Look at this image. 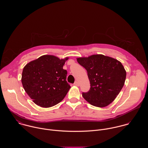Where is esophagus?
Here are the masks:
<instances>
[{
    "label": "esophagus",
    "instance_id": "34e87169",
    "mask_svg": "<svg viewBox=\"0 0 148 148\" xmlns=\"http://www.w3.org/2000/svg\"><path fill=\"white\" fill-rule=\"evenodd\" d=\"M74 86H79V84L78 82L75 81V82H74Z\"/></svg>",
    "mask_w": 148,
    "mask_h": 148
}]
</instances>
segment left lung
Returning <instances> with one entry per match:
<instances>
[{
    "mask_svg": "<svg viewBox=\"0 0 148 148\" xmlns=\"http://www.w3.org/2000/svg\"><path fill=\"white\" fill-rule=\"evenodd\" d=\"M79 64L87 71L90 90L82 97L93 106L105 107L116 98L122 90L126 73L122 63L108 56L94 54L77 58Z\"/></svg>",
    "mask_w": 148,
    "mask_h": 148,
    "instance_id": "1",
    "label": "left lung"
}]
</instances>
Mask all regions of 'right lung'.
Masks as SVG:
<instances>
[{
	"label": "right lung",
	"mask_w": 148,
	"mask_h": 148,
	"mask_svg": "<svg viewBox=\"0 0 148 148\" xmlns=\"http://www.w3.org/2000/svg\"><path fill=\"white\" fill-rule=\"evenodd\" d=\"M68 59L69 57L60 59L53 55H44L25 66L22 75V85L36 105L49 108L64 98L71 88L66 81L67 72L62 69Z\"/></svg>",
	"instance_id": "obj_1"
}]
</instances>
